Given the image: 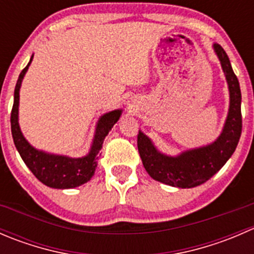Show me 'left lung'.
Here are the masks:
<instances>
[{
    "label": "left lung",
    "mask_w": 254,
    "mask_h": 254,
    "mask_svg": "<svg viewBox=\"0 0 254 254\" xmlns=\"http://www.w3.org/2000/svg\"><path fill=\"white\" fill-rule=\"evenodd\" d=\"M225 77L229 84L230 108L220 136L210 145L184 151L178 156L161 153L141 131L137 135V148L146 172L155 181L177 188H193L209 181L227 162L237 147L242 131L241 89L221 45L214 44Z\"/></svg>",
    "instance_id": "1"
}]
</instances>
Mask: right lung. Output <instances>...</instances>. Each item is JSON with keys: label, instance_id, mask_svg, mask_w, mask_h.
<instances>
[{"label": "right lung", "instance_id": "add662e5", "mask_svg": "<svg viewBox=\"0 0 254 254\" xmlns=\"http://www.w3.org/2000/svg\"><path fill=\"white\" fill-rule=\"evenodd\" d=\"M32 60L33 56L30 58L28 65L19 73L16 88H14V101L11 113V130L14 145L27 167L43 184L56 189L76 188V187L87 183L93 177L104 137L111 131L113 125L119 120L123 111L117 109V111L109 112L99 118L91 150L83 157L72 158L37 150L25 140L20 131L19 124H18L20 84H22L23 77H24Z\"/></svg>", "mask_w": 254, "mask_h": 254}]
</instances>
